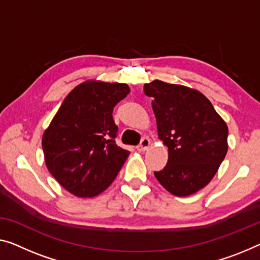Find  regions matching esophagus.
<instances>
[{"instance_id": "esophagus-1", "label": "esophagus", "mask_w": 260, "mask_h": 260, "mask_svg": "<svg viewBox=\"0 0 260 260\" xmlns=\"http://www.w3.org/2000/svg\"><path fill=\"white\" fill-rule=\"evenodd\" d=\"M150 146V141L148 138H143L142 140L140 141V143L137 146V149L139 152H143V150H147L148 149V147Z\"/></svg>"}]
</instances>
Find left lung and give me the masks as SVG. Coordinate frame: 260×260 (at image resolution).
I'll use <instances>...</instances> for the list:
<instances>
[{
    "label": "left lung",
    "instance_id": "1",
    "mask_svg": "<svg viewBox=\"0 0 260 260\" xmlns=\"http://www.w3.org/2000/svg\"><path fill=\"white\" fill-rule=\"evenodd\" d=\"M152 96L157 133L168 147V164L154 175L175 196L205 187L228 152V126L202 93L154 80L145 84Z\"/></svg>",
    "mask_w": 260,
    "mask_h": 260
}]
</instances>
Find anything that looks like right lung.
I'll return each mask as SVG.
<instances>
[{"instance_id":"1","label":"right lung","mask_w":260,"mask_h":260,"mask_svg":"<svg viewBox=\"0 0 260 260\" xmlns=\"http://www.w3.org/2000/svg\"><path fill=\"white\" fill-rule=\"evenodd\" d=\"M126 84L85 81L69 93L42 139L45 164L61 187L78 197L108 188L128 157L115 142L113 108Z\"/></svg>"}]
</instances>
